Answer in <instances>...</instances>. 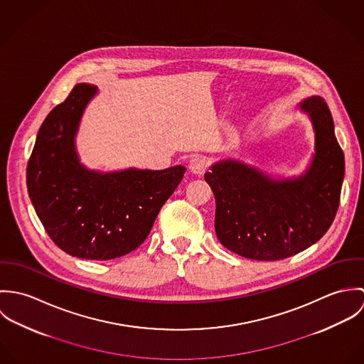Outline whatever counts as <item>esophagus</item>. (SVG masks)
I'll return each mask as SVG.
<instances>
[{"instance_id":"1","label":"esophagus","mask_w":364,"mask_h":364,"mask_svg":"<svg viewBox=\"0 0 364 364\" xmlns=\"http://www.w3.org/2000/svg\"><path fill=\"white\" fill-rule=\"evenodd\" d=\"M210 162H208V158L203 156H193L189 162V169L196 173V175H202L206 172V169L208 168Z\"/></svg>"}]
</instances>
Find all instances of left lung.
<instances>
[{
	"mask_svg": "<svg viewBox=\"0 0 364 364\" xmlns=\"http://www.w3.org/2000/svg\"><path fill=\"white\" fill-rule=\"evenodd\" d=\"M300 107L315 132V154L304 175L277 181L234 159L220 161L205 173L215 198V235L244 258L293 257L322 238L336 215L345 156L331 110L321 97L304 100Z\"/></svg>",
	"mask_w": 364,
	"mask_h": 364,
	"instance_id": "obj_1",
	"label": "left lung"
}]
</instances>
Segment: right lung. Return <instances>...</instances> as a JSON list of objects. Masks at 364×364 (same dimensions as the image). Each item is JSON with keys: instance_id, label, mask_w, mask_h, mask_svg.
Segmentation results:
<instances>
[{"instance_id": "obj_1", "label": "right lung", "mask_w": 364, "mask_h": 364, "mask_svg": "<svg viewBox=\"0 0 364 364\" xmlns=\"http://www.w3.org/2000/svg\"><path fill=\"white\" fill-rule=\"evenodd\" d=\"M98 92L77 84L42 123L26 168L28 193L53 242L71 257L109 260L139 248L186 168L87 169L74 137L85 106Z\"/></svg>"}]
</instances>
